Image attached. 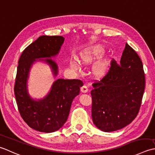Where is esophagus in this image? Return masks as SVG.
<instances>
[{"label":"esophagus","instance_id":"obj_1","mask_svg":"<svg viewBox=\"0 0 155 155\" xmlns=\"http://www.w3.org/2000/svg\"><path fill=\"white\" fill-rule=\"evenodd\" d=\"M81 91L83 93H86V92H87V91H88V87H87V86H86V85H84L83 86L81 87Z\"/></svg>","mask_w":155,"mask_h":155}]
</instances>
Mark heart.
<instances>
[{
  "label": "heart",
  "instance_id": "obj_1",
  "mask_svg": "<svg viewBox=\"0 0 155 155\" xmlns=\"http://www.w3.org/2000/svg\"><path fill=\"white\" fill-rule=\"evenodd\" d=\"M82 59H83L84 61H87V60L89 59V57L86 56V55H84V56H83V58H82ZM71 67L74 68V69H78V67H79L78 63L76 61L71 62ZM97 71L98 72V73H102V72L103 71V68H101V67H98L97 68Z\"/></svg>",
  "mask_w": 155,
  "mask_h": 155
}]
</instances>
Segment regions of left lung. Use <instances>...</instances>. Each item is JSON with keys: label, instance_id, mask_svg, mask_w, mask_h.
Listing matches in <instances>:
<instances>
[{"label": "left lung", "instance_id": "8db88e82", "mask_svg": "<svg viewBox=\"0 0 155 155\" xmlns=\"http://www.w3.org/2000/svg\"><path fill=\"white\" fill-rule=\"evenodd\" d=\"M92 86L94 124L104 132L125 127L137 117L143 100L145 76L140 57L126 43L120 64L112 59L107 74Z\"/></svg>", "mask_w": 155, "mask_h": 155}]
</instances>
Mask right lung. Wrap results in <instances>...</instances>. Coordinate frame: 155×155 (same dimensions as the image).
<instances>
[{"instance_id":"add662e5","label":"right lung","mask_w":155,"mask_h":155,"mask_svg":"<svg viewBox=\"0 0 155 155\" xmlns=\"http://www.w3.org/2000/svg\"><path fill=\"white\" fill-rule=\"evenodd\" d=\"M64 41L62 36H41L25 49L18 62L14 91L18 111L28 126L39 132H53L62 127L68 118L72 101L84 84L80 80L58 79L43 100L35 101L28 94L27 80L33 62L56 55ZM45 61L57 75L55 62L51 59Z\"/></svg>"}]
</instances>
